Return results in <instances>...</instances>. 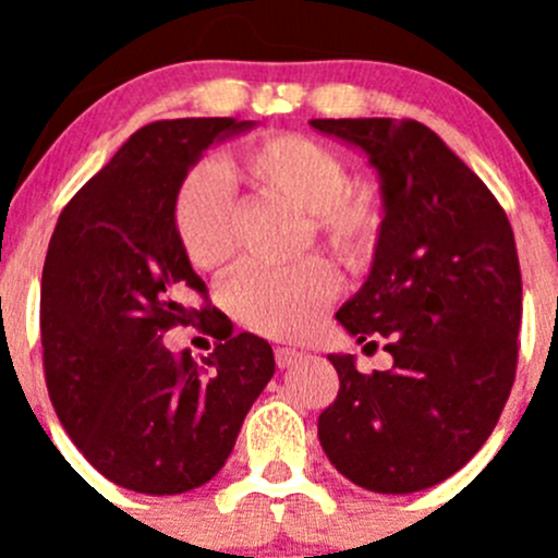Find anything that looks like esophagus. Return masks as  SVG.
Instances as JSON below:
<instances>
[{
    "instance_id": "obj_1",
    "label": "esophagus",
    "mask_w": 558,
    "mask_h": 558,
    "mask_svg": "<svg viewBox=\"0 0 558 558\" xmlns=\"http://www.w3.org/2000/svg\"><path fill=\"white\" fill-rule=\"evenodd\" d=\"M300 359H302V353L296 351V348H278V351H275V362H278L280 369L294 367V364L300 362Z\"/></svg>"
}]
</instances>
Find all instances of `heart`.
<instances>
[{
    "instance_id": "heart-1",
    "label": "heart",
    "mask_w": 558,
    "mask_h": 558,
    "mask_svg": "<svg viewBox=\"0 0 558 558\" xmlns=\"http://www.w3.org/2000/svg\"><path fill=\"white\" fill-rule=\"evenodd\" d=\"M232 189L278 196L302 210V245L335 253L362 269L378 253L386 229V196L367 178H348L345 159L329 145L294 132L247 140L223 156L216 172L202 170L180 183L172 229L180 251L199 272H218L234 256ZM337 294V275L324 258L307 256L289 267H245L223 302L245 329L267 337H302L318 324Z\"/></svg>"
}]
</instances>
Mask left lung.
Here are the masks:
<instances>
[{"instance_id":"1","label":"left lung","mask_w":558,"mask_h":558,"mask_svg":"<svg viewBox=\"0 0 558 558\" xmlns=\"http://www.w3.org/2000/svg\"><path fill=\"white\" fill-rule=\"evenodd\" d=\"M380 174L386 229L373 272L337 320L393 367L362 375L331 353L337 399L318 440L351 483L410 494L451 477L497 426L519 364L521 267L513 229L481 178L410 118H313Z\"/></svg>"}]
</instances>
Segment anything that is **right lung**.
Returning a JSON list of instances; mask_svg holds the SVG:
<instances>
[{
  "mask_svg": "<svg viewBox=\"0 0 558 558\" xmlns=\"http://www.w3.org/2000/svg\"><path fill=\"white\" fill-rule=\"evenodd\" d=\"M251 126L148 123L66 202L50 238L39 296L50 402L77 451L129 492L167 497L210 481L275 373L267 340L223 335L172 229L174 194L202 150ZM189 323L219 340L202 363L160 342Z\"/></svg>",
  "mask_w": 558,
  "mask_h": 558,
  "instance_id": "1",
  "label": "right lung"
}]
</instances>
